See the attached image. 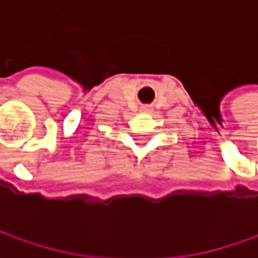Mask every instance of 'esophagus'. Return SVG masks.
Wrapping results in <instances>:
<instances>
[{
  "label": "esophagus",
  "instance_id": "esophagus-1",
  "mask_svg": "<svg viewBox=\"0 0 258 258\" xmlns=\"http://www.w3.org/2000/svg\"><path fill=\"white\" fill-rule=\"evenodd\" d=\"M141 112H144V113H151L152 109H151L149 106H142V107H141Z\"/></svg>",
  "mask_w": 258,
  "mask_h": 258
}]
</instances>
